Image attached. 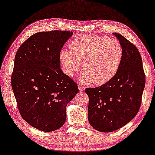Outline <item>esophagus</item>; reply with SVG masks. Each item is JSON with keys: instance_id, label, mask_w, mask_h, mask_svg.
<instances>
[{"instance_id": "obj_1", "label": "esophagus", "mask_w": 155, "mask_h": 155, "mask_svg": "<svg viewBox=\"0 0 155 155\" xmlns=\"http://www.w3.org/2000/svg\"><path fill=\"white\" fill-rule=\"evenodd\" d=\"M78 90H79L80 92H82V91H83L85 90V87L82 86L81 85H78Z\"/></svg>"}]
</instances>
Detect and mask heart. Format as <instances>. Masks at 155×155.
<instances>
[{
  "label": "heart",
  "instance_id": "obj_1",
  "mask_svg": "<svg viewBox=\"0 0 155 155\" xmlns=\"http://www.w3.org/2000/svg\"><path fill=\"white\" fill-rule=\"evenodd\" d=\"M70 50H63L60 58L64 72L72 77L80 70L81 80L103 85L116 75L121 66L124 49L117 39L97 35H82L71 42Z\"/></svg>",
  "mask_w": 155,
  "mask_h": 155
}]
</instances>
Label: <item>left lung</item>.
Masks as SVG:
<instances>
[{
	"label": "left lung",
	"mask_w": 155,
	"mask_h": 155,
	"mask_svg": "<svg viewBox=\"0 0 155 155\" xmlns=\"http://www.w3.org/2000/svg\"><path fill=\"white\" fill-rule=\"evenodd\" d=\"M124 49L121 66L108 82L85 90L89 97L88 121L95 130L110 132L121 128L138 113L146 85L143 63L138 49L117 33Z\"/></svg>",
	"instance_id": "1"
}]
</instances>
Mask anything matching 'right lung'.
<instances>
[{
    "label": "right lung",
    "instance_id": "1",
    "mask_svg": "<svg viewBox=\"0 0 155 155\" xmlns=\"http://www.w3.org/2000/svg\"><path fill=\"white\" fill-rule=\"evenodd\" d=\"M73 32L52 30L33 34L15 56L11 83L22 118L44 132L66 120V105L78 92L77 83L61 69V48Z\"/></svg>",
    "mask_w": 155,
    "mask_h": 155
}]
</instances>
